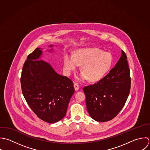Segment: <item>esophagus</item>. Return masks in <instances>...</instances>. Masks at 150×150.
I'll return each instance as SVG.
<instances>
[{
	"label": "esophagus",
	"mask_w": 150,
	"mask_h": 150,
	"mask_svg": "<svg viewBox=\"0 0 150 150\" xmlns=\"http://www.w3.org/2000/svg\"><path fill=\"white\" fill-rule=\"evenodd\" d=\"M74 86L75 90L76 91H77L79 90V86L78 84H77V83H74Z\"/></svg>",
	"instance_id": "34e87169"
}]
</instances>
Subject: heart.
<instances>
[{
    "instance_id": "heart-1",
    "label": "heart",
    "mask_w": 150,
    "mask_h": 150,
    "mask_svg": "<svg viewBox=\"0 0 150 150\" xmlns=\"http://www.w3.org/2000/svg\"><path fill=\"white\" fill-rule=\"evenodd\" d=\"M113 63L112 55L96 48H85L76 51L74 55L67 54L64 59V69L67 75L75 71L78 65L81 66V72L77 79L97 82L109 71Z\"/></svg>"
}]
</instances>
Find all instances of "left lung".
<instances>
[{"label":"left lung","mask_w":150,"mask_h":150,"mask_svg":"<svg viewBox=\"0 0 150 150\" xmlns=\"http://www.w3.org/2000/svg\"><path fill=\"white\" fill-rule=\"evenodd\" d=\"M131 86L127 56L122 54L115 67L98 83L83 88L86 105L91 117L99 122L115 117L123 108Z\"/></svg>","instance_id":"1"}]
</instances>
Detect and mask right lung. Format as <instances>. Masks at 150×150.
I'll return each mask as SVG.
<instances>
[{"label":"right lung","mask_w":150,"mask_h":150,"mask_svg":"<svg viewBox=\"0 0 150 150\" xmlns=\"http://www.w3.org/2000/svg\"><path fill=\"white\" fill-rule=\"evenodd\" d=\"M49 47L52 48L54 45ZM41 49L37 48L24 64L21 90L33 112L42 120L54 123L65 117L75 89L70 79L58 74L50 63L40 59Z\"/></svg>","instance_id":"obj_1"}]
</instances>
